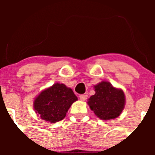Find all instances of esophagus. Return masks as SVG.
<instances>
[{"label":"esophagus","instance_id":"34e87169","mask_svg":"<svg viewBox=\"0 0 155 155\" xmlns=\"http://www.w3.org/2000/svg\"><path fill=\"white\" fill-rule=\"evenodd\" d=\"M80 100L81 101H86L87 100V94H82V95H80Z\"/></svg>","mask_w":155,"mask_h":155}]
</instances>
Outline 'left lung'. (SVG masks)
Masks as SVG:
<instances>
[{
    "instance_id": "obj_1",
    "label": "left lung",
    "mask_w": 155,
    "mask_h": 155,
    "mask_svg": "<svg viewBox=\"0 0 155 155\" xmlns=\"http://www.w3.org/2000/svg\"><path fill=\"white\" fill-rule=\"evenodd\" d=\"M95 94L87 100L90 109L102 120L114 119L121 115L125 105V96L121 89L103 81L94 86Z\"/></svg>"
}]
</instances>
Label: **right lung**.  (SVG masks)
<instances>
[{
    "label": "right lung",
    "instance_id": "obj_1",
    "mask_svg": "<svg viewBox=\"0 0 155 155\" xmlns=\"http://www.w3.org/2000/svg\"><path fill=\"white\" fill-rule=\"evenodd\" d=\"M77 100L71 88L55 83L40 92L34 100V108L42 119L56 123L64 118L68 109Z\"/></svg>",
    "mask_w": 155,
    "mask_h": 155
}]
</instances>
